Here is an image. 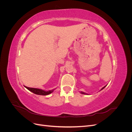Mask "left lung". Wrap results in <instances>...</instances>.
Returning a JSON list of instances; mask_svg holds the SVG:
<instances>
[{"label": "left lung", "instance_id": "left-lung-1", "mask_svg": "<svg viewBox=\"0 0 132 132\" xmlns=\"http://www.w3.org/2000/svg\"><path fill=\"white\" fill-rule=\"evenodd\" d=\"M106 86H104V87H102V88L101 89V90H102V89H104V88H105V87H106ZM81 94H86L85 93H83V92H81Z\"/></svg>", "mask_w": 132, "mask_h": 132}]
</instances>
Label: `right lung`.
<instances>
[{
  "instance_id": "right-lung-1",
  "label": "right lung",
  "mask_w": 132,
  "mask_h": 132,
  "mask_svg": "<svg viewBox=\"0 0 132 132\" xmlns=\"http://www.w3.org/2000/svg\"><path fill=\"white\" fill-rule=\"evenodd\" d=\"M27 89L29 90V91H31L32 93H33L36 95H49L51 93H52L54 90H52L50 91H44L42 89H36V88H31V87H26L25 86Z\"/></svg>"
}]
</instances>
